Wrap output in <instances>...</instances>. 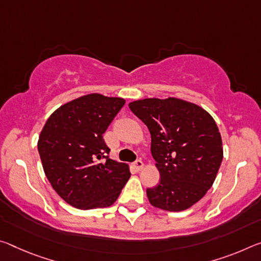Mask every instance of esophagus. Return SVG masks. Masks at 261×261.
I'll return each instance as SVG.
<instances>
[{"instance_id": "obj_1", "label": "esophagus", "mask_w": 261, "mask_h": 261, "mask_svg": "<svg viewBox=\"0 0 261 261\" xmlns=\"http://www.w3.org/2000/svg\"><path fill=\"white\" fill-rule=\"evenodd\" d=\"M134 167L136 168V171H140V169H142L143 167H144V163L140 159H138V160H136L135 163H134Z\"/></svg>"}]
</instances>
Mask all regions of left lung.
I'll use <instances>...</instances> for the list:
<instances>
[{
  "label": "left lung",
  "instance_id": "8db88e82",
  "mask_svg": "<svg viewBox=\"0 0 261 261\" xmlns=\"http://www.w3.org/2000/svg\"><path fill=\"white\" fill-rule=\"evenodd\" d=\"M129 108L150 130L151 153L160 173V182L146 189L150 203L167 212L190 208L212 187L223 160L214 118L175 97L144 98Z\"/></svg>",
  "mask_w": 261,
  "mask_h": 261
}]
</instances>
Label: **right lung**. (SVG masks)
I'll return each instance as SVG.
<instances>
[{"mask_svg": "<svg viewBox=\"0 0 261 261\" xmlns=\"http://www.w3.org/2000/svg\"><path fill=\"white\" fill-rule=\"evenodd\" d=\"M124 105L121 97L85 95L61 106L45 123L38 140L45 175L72 206H110L129 180V166L109 158L103 139Z\"/></svg>", "mask_w": 261, "mask_h": 261, "instance_id": "add662e5", "label": "right lung"}]
</instances>
